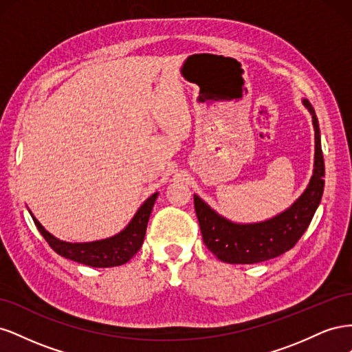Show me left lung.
Returning a JSON list of instances; mask_svg holds the SVG:
<instances>
[{
    "mask_svg": "<svg viewBox=\"0 0 352 352\" xmlns=\"http://www.w3.org/2000/svg\"><path fill=\"white\" fill-rule=\"evenodd\" d=\"M302 104L313 119L314 168L304 192L291 207L267 220L236 223L219 214L204 199L194 195L202 239L219 260L229 264H254L279 257L300 241L310 225L323 195L324 162L316 111L307 98L302 100Z\"/></svg>",
    "mask_w": 352,
    "mask_h": 352,
    "instance_id": "1",
    "label": "left lung"
}]
</instances>
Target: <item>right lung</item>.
<instances>
[{
	"label": "right lung",
	"instance_id": "add662e5",
	"mask_svg": "<svg viewBox=\"0 0 352 352\" xmlns=\"http://www.w3.org/2000/svg\"><path fill=\"white\" fill-rule=\"evenodd\" d=\"M160 192H154L150 198L144 201V204L138 208L135 216L129 221L123 230H120L116 235L92 241V242H66L51 235L45 228L41 225L36 220V217L32 214L29 210L32 219H34L38 230L41 235L45 238V241L50 243V247L54 250L58 255L65 258H69L72 261H76L85 265H91V267H116V265H122L129 261L133 255L141 250L148 220H150L153 207L155 204V199Z\"/></svg>",
	"mask_w": 352,
	"mask_h": 352
}]
</instances>
